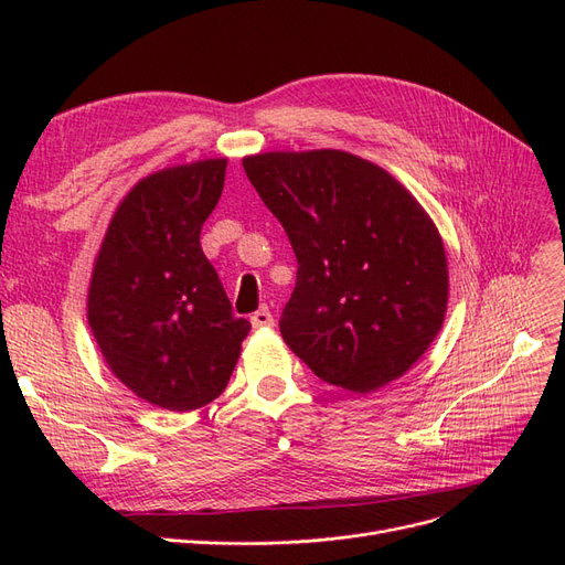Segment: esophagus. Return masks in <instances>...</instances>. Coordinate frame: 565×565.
<instances>
[{
    "instance_id": "1",
    "label": "esophagus",
    "mask_w": 565,
    "mask_h": 565,
    "mask_svg": "<svg viewBox=\"0 0 565 565\" xmlns=\"http://www.w3.org/2000/svg\"><path fill=\"white\" fill-rule=\"evenodd\" d=\"M252 328H256V330H262V328H273V322H276V320H273V313L266 309V306H262V309L259 311H256V313H252Z\"/></svg>"
}]
</instances>
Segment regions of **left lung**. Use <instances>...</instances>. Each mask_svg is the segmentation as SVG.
I'll use <instances>...</instances> for the list:
<instances>
[{
  "label": "left lung",
  "mask_w": 565,
  "mask_h": 565,
  "mask_svg": "<svg viewBox=\"0 0 565 565\" xmlns=\"http://www.w3.org/2000/svg\"><path fill=\"white\" fill-rule=\"evenodd\" d=\"M243 167L297 254L285 344L316 377L353 393L403 377L448 309L431 216L386 169L344 150H273Z\"/></svg>",
  "instance_id": "8db88e82"
}]
</instances>
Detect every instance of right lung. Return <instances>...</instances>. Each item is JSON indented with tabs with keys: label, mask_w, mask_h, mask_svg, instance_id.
Here are the masks:
<instances>
[{
	"label": "right lung",
	"mask_w": 565,
	"mask_h": 565,
	"mask_svg": "<svg viewBox=\"0 0 565 565\" xmlns=\"http://www.w3.org/2000/svg\"><path fill=\"white\" fill-rule=\"evenodd\" d=\"M226 158L167 167L117 204L96 254L87 320L108 367L146 403L188 413L226 388L252 324L235 318L200 231Z\"/></svg>",
	"instance_id": "add662e5"
}]
</instances>
